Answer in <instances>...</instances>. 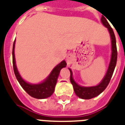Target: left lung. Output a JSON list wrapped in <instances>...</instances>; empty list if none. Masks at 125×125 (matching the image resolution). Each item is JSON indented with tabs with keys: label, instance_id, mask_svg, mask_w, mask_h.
<instances>
[{
	"label": "left lung",
	"instance_id": "left-lung-1",
	"mask_svg": "<svg viewBox=\"0 0 125 125\" xmlns=\"http://www.w3.org/2000/svg\"><path fill=\"white\" fill-rule=\"evenodd\" d=\"M101 21L102 24L106 28H107L108 30L111 38V43H112V54H111L110 62L109 63V66L106 73L104 76V78H103V80H101V82L98 85H95V86H89V87L82 86V85H78V83L74 81L73 77L72 71L70 68H69L71 73L70 80L73 86L74 93L76 96H78L79 98L82 99H91L100 95L108 85L111 78L112 76L113 73H114V71L115 65H116L117 51L116 40H115V37L114 32L104 17H102Z\"/></svg>",
	"mask_w": 125,
	"mask_h": 125
}]
</instances>
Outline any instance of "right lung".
<instances>
[{
	"label": "right lung",
	"instance_id": "add662e5",
	"mask_svg": "<svg viewBox=\"0 0 125 125\" xmlns=\"http://www.w3.org/2000/svg\"><path fill=\"white\" fill-rule=\"evenodd\" d=\"M15 40L13 42L12 50L13 57V67L15 75L16 76L17 80H18L21 87L31 97L38 99H46L51 97L54 91L55 86L56 84L58 77L59 76L61 69L63 67H65L67 63L65 61L63 60L59 64H58L53 69L49 75L43 80V82L39 83H31L26 82L19 74L15 62Z\"/></svg>",
	"mask_w": 125,
	"mask_h": 125
}]
</instances>
